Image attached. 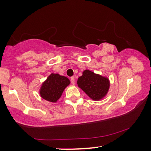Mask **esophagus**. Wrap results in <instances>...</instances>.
<instances>
[{
    "label": "esophagus",
    "instance_id": "esophagus-1",
    "mask_svg": "<svg viewBox=\"0 0 151 151\" xmlns=\"http://www.w3.org/2000/svg\"><path fill=\"white\" fill-rule=\"evenodd\" d=\"M70 81H71V83L73 85H75V76H72V77L70 78Z\"/></svg>",
    "mask_w": 151,
    "mask_h": 151
}]
</instances>
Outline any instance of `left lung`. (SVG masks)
Wrapping results in <instances>:
<instances>
[{
	"label": "left lung",
	"mask_w": 151,
	"mask_h": 151,
	"mask_svg": "<svg viewBox=\"0 0 151 151\" xmlns=\"http://www.w3.org/2000/svg\"><path fill=\"white\" fill-rule=\"evenodd\" d=\"M77 85L90 98L98 101L106 96L109 90L110 81L106 76L85 70L83 72V75L78 77Z\"/></svg>",
	"instance_id": "obj_1"
}]
</instances>
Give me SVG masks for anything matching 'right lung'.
<instances>
[{"mask_svg": "<svg viewBox=\"0 0 151 151\" xmlns=\"http://www.w3.org/2000/svg\"><path fill=\"white\" fill-rule=\"evenodd\" d=\"M70 83V81L66 76L51 73L42 83L39 91L40 97L48 102H57Z\"/></svg>", "mask_w": 151, "mask_h": 151, "instance_id": "obj_1", "label": "right lung"}]
</instances>
